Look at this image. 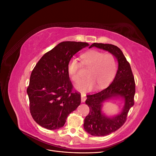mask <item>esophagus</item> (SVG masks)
<instances>
[{
    "mask_svg": "<svg viewBox=\"0 0 156 156\" xmlns=\"http://www.w3.org/2000/svg\"><path fill=\"white\" fill-rule=\"evenodd\" d=\"M87 100V96H86V94H81V102H84Z\"/></svg>",
    "mask_w": 156,
    "mask_h": 156,
    "instance_id": "obj_1",
    "label": "esophagus"
}]
</instances>
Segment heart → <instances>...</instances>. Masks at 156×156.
<instances>
[{
  "label": "heart",
  "mask_w": 156,
  "mask_h": 156,
  "mask_svg": "<svg viewBox=\"0 0 156 156\" xmlns=\"http://www.w3.org/2000/svg\"><path fill=\"white\" fill-rule=\"evenodd\" d=\"M81 62L84 67L88 68L87 77L76 84L75 88L82 92L90 90L95 86L102 87L110 83L114 78L118 68V62L115 56L110 53L92 49L83 53ZM80 63L77 58H70L67 66L68 73L70 79L77 82L79 79V69Z\"/></svg>",
  "instance_id": "heart-1"
}]
</instances>
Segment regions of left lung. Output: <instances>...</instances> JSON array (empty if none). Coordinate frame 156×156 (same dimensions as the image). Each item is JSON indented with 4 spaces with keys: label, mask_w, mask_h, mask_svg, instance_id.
I'll return each mask as SVG.
<instances>
[{
    "label": "left lung",
    "mask_w": 156,
    "mask_h": 156,
    "mask_svg": "<svg viewBox=\"0 0 156 156\" xmlns=\"http://www.w3.org/2000/svg\"><path fill=\"white\" fill-rule=\"evenodd\" d=\"M92 47L109 52L115 56L119 64L116 76L109 86L87 96L85 103L89 107L90 111L84 120V129L92 135L102 136L116 131L125 123L127 113L134 105L135 83L130 64L120 48L112 44L98 43H94L89 48ZM120 97L125 101L120 114L112 117L103 114L102 103L111 98Z\"/></svg>",
    "instance_id": "1"
}]
</instances>
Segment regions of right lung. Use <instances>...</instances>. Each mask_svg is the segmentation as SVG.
I'll return each instance as SVG.
<instances>
[{
	"instance_id": "add662e5",
	"label": "right lung",
	"mask_w": 156,
	"mask_h": 156,
	"mask_svg": "<svg viewBox=\"0 0 156 156\" xmlns=\"http://www.w3.org/2000/svg\"><path fill=\"white\" fill-rule=\"evenodd\" d=\"M88 45L86 42H61L33 69L27 92L31 115L40 126L50 130L63 127L81 103V94L72 91L67 66L75 53Z\"/></svg>"
}]
</instances>
